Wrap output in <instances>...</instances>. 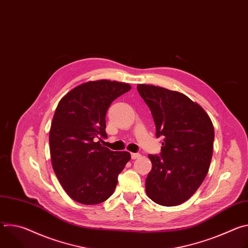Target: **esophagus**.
Returning a JSON list of instances; mask_svg holds the SVG:
<instances>
[{
	"label": "esophagus",
	"instance_id": "obj_1",
	"mask_svg": "<svg viewBox=\"0 0 248 248\" xmlns=\"http://www.w3.org/2000/svg\"><path fill=\"white\" fill-rule=\"evenodd\" d=\"M140 157H141V155H140L139 153H131V159H132V160L138 159V158H140Z\"/></svg>",
	"mask_w": 248,
	"mask_h": 248
}]
</instances>
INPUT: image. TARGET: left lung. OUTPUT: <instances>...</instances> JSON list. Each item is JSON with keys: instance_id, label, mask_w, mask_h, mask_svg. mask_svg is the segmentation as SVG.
Wrapping results in <instances>:
<instances>
[{"instance_id": "left-lung-1", "label": "left lung", "mask_w": 248, "mask_h": 248, "mask_svg": "<svg viewBox=\"0 0 248 248\" xmlns=\"http://www.w3.org/2000/svg\"><path fill=\"white\" fill-rule=\"evenodd\" d=\"M149 107L156 137H162L160 155L150 154L152 170L145 182L148 197L163 206L180 205L198 189L213 155L214 126L197 103L183 93L138 84Z\"/></svg>"}]
</instances>
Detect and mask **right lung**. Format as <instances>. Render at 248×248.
<instances>
[{"label":"right lung","mask_w":248,"mask_h":248,"mask_svg":"<svg viewBox=\"0 0 248 248\" xmlns=\"http://www.w3.org/2000/svg\"><path fill=\"white\" fill-rule=\"evenodd\" d=\"M130 89L118 81H89L58 104L49 134L52 166L64 191L77 202L93 205L107 200L130 160L128 152L111 151L97 141L107 138L110 105Z\"/></svg>","instance_id":"right-lung-1"}]
</instances>
